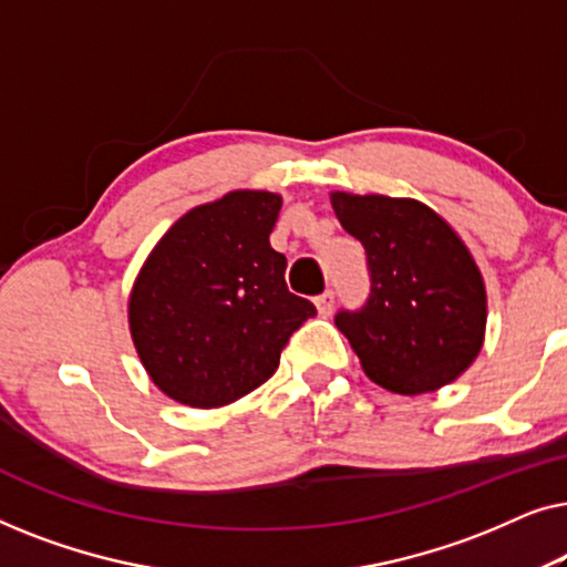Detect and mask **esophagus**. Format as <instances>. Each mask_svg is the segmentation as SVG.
<instances>
[{"label":"esophagus","mask_w":567,"mask_h":567,"mask_svg":"<svg viewBox=\"0 0 567 567\" xmlns=\"http://www.w3.org/2000/svg\"><path fill=\"white\" fill-rule=\"evenodd\" d=\"M315 305H317V312H320L322 317H328L332 312V305H336V293H332L330 289L322 291L320 297L315 299Z\"/></svg>","instance_id":"esophagus-1"}]
</instances>
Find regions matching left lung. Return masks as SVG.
<instances>
[{
    "instance_id": "left-lung-1",
    "label": "left lung",
    "mask_w": 567,
    "mask_h": 567,
    "mask_svg": "<svg viewBox=\"0 0 567 567\" xmlns=\"http://www.w3.org/2000/svg\"><path fill=\"white\" fill-rule=\"evenodd\" d=\"M338 221L367 250L371 291L338 330L371 382L423 394L454 382L485 340L483 274L460 235L415 198L330 193Z\"/></svg>"
}]
</instances>
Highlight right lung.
<instances>
[{
	"mask_svg": "<svg viewBox=\"0 0 567 567\" xmlns=\"http://www.w3.org/2000/svg\"><path fill=\"white\" fill-rule=\"evenodd\" d=\"M278 212V193L231 190L181 216L138 270L131 338L152 382L181 405L221 408L258 390L315 317L270 247Z\"/></svg>",
	"mask_w": 567,
	"mask_h": 567,
	"instance_id": "add662e5",
	"label": "right lung"
}]
</instances>
